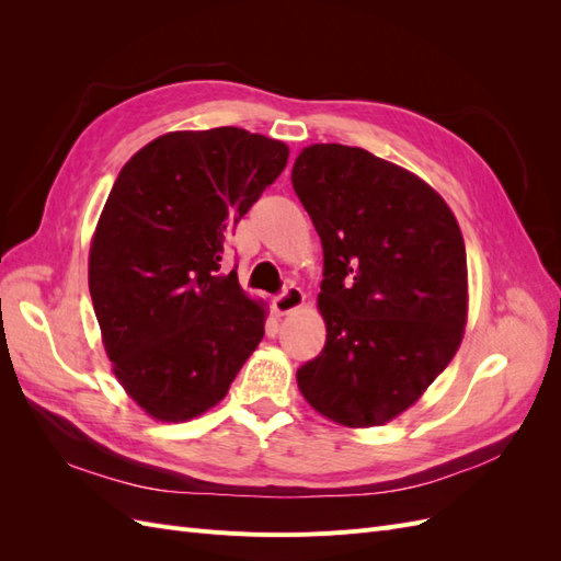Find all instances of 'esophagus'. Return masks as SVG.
I'll return each instance as SVG.
<instances>
[{
	"label": "esophagus",
	"mask_w": 561,
	"mask_h": 561,
	"mask_svg": "<svg viewBox=\"0 0 561 561\" xmlns=\"http://www.w3.org/2000/svg\"><path fill=\"white\" fill-rule=\"evenodd\" d=\"M301 304H304V293L297 285H285L283 290L274 297V309L278 313H290V311L299 309Z\"/></svg>",
	"instance_id": "esophagus-1"
}]
</instances>
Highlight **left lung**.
Masks as SVG:
<instances>
[{"instance_id": "1", "label": "left lung", "mask_w": 561, "mask_h": 561, "mask_svg": "<svg viewBox=\"0 0 561 561\" xmlns=\"http://www.w3.org/2000/svg\"><path fill=\"white\" fill-rule=\"evenodd\" d=\"M293 186L322 243L325 348L297 369L301 396L351 428L414 404L461 344L466 245L437 192L367 149L311 145Z\"/></svg>"}]
</instances>
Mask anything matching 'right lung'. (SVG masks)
Instances as JSON below:
<instances>
[{"label":"right lung","instance_id":"obj_1","mask_svg":"<svg viewBox=\"0 0 561 561\" xmlns=\"http://www.w3.org/2000/svg\"><path fill=\"white\" fill-rule=\"evenodd\" d=\"M287 157L278 140L222 126L161 135L118 173L89 287L114 375L149 416L210 410L262 342L264 307L219 262Z\"/></svg>","mask_w":561,"mask_h":561}]
</instances>
